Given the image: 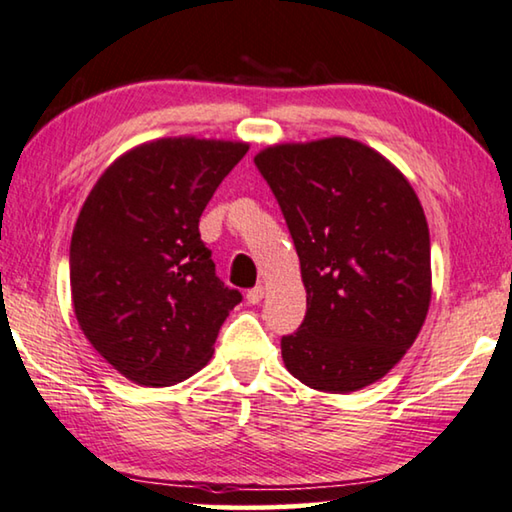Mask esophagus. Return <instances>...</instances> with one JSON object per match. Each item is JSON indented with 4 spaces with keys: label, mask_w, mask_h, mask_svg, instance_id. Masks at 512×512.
Returning <instances> with one entry per match:
<instances>
[{
    "label": "esophagus",
    "mask_w": 512,
    "mask_h": 512,
    "mask_svg": "<svg viewBox=\"0 0 512 512\" xmlns=\"http://www.w3.org/2000/svg\"><path fill=\"white\" fill-rule=\"evenodd\" d=\"M246 298H248V303H253V305L262 303V300H264V287H255V289H250L248 294H246Z\"/></svg>",
    "instance_id": "obj_1"
}]
</instances>
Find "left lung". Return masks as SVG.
<instances>
[{"label": "left lung", "instance_id": "8db88e82", "mask_svg": "<svg viewBox=\"0 0 512 512\" xmlns=\"http://www.w3.org/2000/svg\"><path fill=\"white\" fill-rule=\"evenodd\" d=\"M255 164L280 202L300 259L307 314L282 337L300 383L351 394L387 376L424 328L433 296L424 207L371 145L328 136L275 143Z\"/></svg>", "mask_w": 512, "mask_h": 512}]
</instances>
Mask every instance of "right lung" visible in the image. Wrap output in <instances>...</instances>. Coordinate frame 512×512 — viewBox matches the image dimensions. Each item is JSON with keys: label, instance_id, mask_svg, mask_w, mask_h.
<instances>
[{"label": "right lung", "instance_id": "right-lung-1", "mask_svg": "<svg viewBox=\"0 0 512 512\" xmlns=\"http://www.w3.org/2000/svg\"><path fill=\"white\" fill-rule=\"evenodd\" d=\"M246 141L166 136L104 170L70 241L72 310L88 342L141 387H168L212 360L237 289L216 278L198 223Z\"/></svg>", "mask_w": 512, "mask_h": 512}]
</instances>
